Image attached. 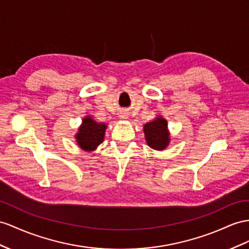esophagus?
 Returning a JSON list of instances; mask_svg holds the SVG:
<instances>
[{"label":"esophagus","instance_id":"esophagus-1","mask_svg":"<svg viewBox=\"0 0 249 249\" xmlns=\"http://www.w3.org/2000/svg\"><path fill=\"white\" fill-rule=\"evenodd\" d=\"M121 118H122V119H126L127 118V116H125V114H122V116H120Z\"/></svg>","mask_w":249,"mask_h":249}]
</instances>
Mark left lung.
I'll return each instance as SVG.
<instances>
[{
	"mask_svg": "<svg viewBox=\"0 0 249 249\" xmlns=\"http://www.w3.org/2000/svg\"><path fill=\"white\" fill-rule=\"evenodd\" d=\"M144 133L147 145L156 150H163L169 144L167 121L162 117H157L151 122L146 123L144 125Z\"/></svg>",
	"mask_w": 249,
	"mask_h": 249,
	"instance_id": "obj_1",
	"label": "left lung"
}]
</instances>
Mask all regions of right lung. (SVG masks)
Returning a JSON list of instances; mask_svg holds the SVG:
<instances>
[{
	"label": "right lung",
	"instance_id": "1",
	"mask_svg": "<svg viewBox=\"0 0 249 249\" xmlns=\"http://www.w3.org/2000/svg\"><path fill=\"white\" fill-rule=\"evenodd\" d=\"M106 128V124L95 122L90 116H87L83 119L82 125L75 135L76 143L83 150L92 151L104 141Z\"/></svg>",
	"mask_w": 249,
	"mask_h": 249
}]
</instances>
